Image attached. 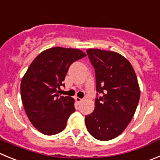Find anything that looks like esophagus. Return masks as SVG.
Returning a JSON list of instances; mask_svg holds the SVG:
<instances>
[{
	"mask_svg": "<svg viewBox=\"0 0 160 160\" xmlns=\"http://www.w3.org/2000/svg\"><path fill=\"white\" fill-rule=\"evenodd\" d=\"M75 100H76V101H77L78 103H80L82 101H83V99H80V98L79 97H76L75 98Z\"/></svg>",
	"mask_w": 160,
	"mask_h": 160,
	"instance_id": "1",
	"label": "esophagus"
}]
</instances>
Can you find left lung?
I'll return each instance as SVG.
<instances>
[{
  "instance_id": "obj_1",
  "label": "left lung",
  "mask_w": 160,
  "mask_h": 160,
  "mask_svg": "<svg viewBox=\"0 0 160 160\" xmlns=\"http://www.w3.org/2000/svg\"><path fill=\"white\" fill-rule=\"evenodd\" d=\"M87 54L95 69L97 93L94 111L85 116L86 128L96 139L110 140L125 130L136 112L140 96L137 77L119 53L91 48Z\"/></svg>"
}]
</instances>
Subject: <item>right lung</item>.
<instances>
[{
	"label": "right lung",
	"mask_w": 160,
	"mask_h": 160,
	"mask_svg": "<svg viewBox=\"0 0 160 160\" xmlns=\"http://www.w3.org/2000/svg\"><path fill=\"white\" fill-rule=\"evenodd\" d=\"M86 57L79 49L55 47L40 53L28 67L21 83L23 106L32 124L52 136L62 132L72 113L74 99L60 96V87L70 65Z\"/></svg>",
	"instance_id": "add662e5"
}]
</instances>
